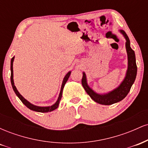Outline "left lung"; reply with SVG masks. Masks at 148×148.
<instances>
[{
  "instance_id": "8db88e82",
  "label": "left lung",
  "mask_w": 148,
  "mask_h": 148,
  "mask_svg": "<svg viewBox=\"0 0 148 148\" xmlns=\"http://www.w3.org/2000/svg\"><path fill=\"white\" fill-rule=\"evenodd\" d=\"M120 32L123 34L126 40L125 47H126L127 58H128V67H127L125 79L122 81L121 84L119 85V86L112 91L108 92L105 94H98L88 86L86 73L83 72V78L81 80L83 87L90 97L91 99L100 104L111 105L123 100L130 91L131 88L136 77L137 66L136 63L135 53L131 48L130 39L126 33L123 30H120Z\"/></svg>"
}]
</instances>
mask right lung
<instances>
[{"mask_svg":"<svg viewBox=\"0 0 148 148\" xmlns=\"http://www.w3.org/2000/svg\"><path fill=\"white\" fill-rule=\"evenodd\" d=\"M14 56L12 58L11 60V65H10V69H11V76H10V79H11V84H12V86L13 90H14L15 94L16 95V96L19 98V99L21 100L22 101V103L25 105V106L28 107V108L32 111H37V112H40V113H47V112H51L53 110L56 109V108L58 107L59 103H60L61 98H62V90H63V88L64 85H65L66 82L68 80L69 76L71 74V72H69L66 74L65 76L64 77L63 81H62V86H61V89H60V94H59V97L58 98V100L56 101L54 104L51 105V106H35V105L32 104L31 103H30L28 100H26L23 97V96L18 92V91L16 89V86H14V79H13V62H14Z\"/></svg>","mask_w":148,"mask_h":148,"instance_id":"1","label":"right lung"}]
</instances>
